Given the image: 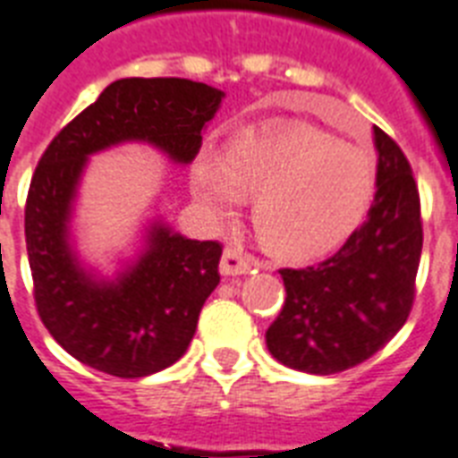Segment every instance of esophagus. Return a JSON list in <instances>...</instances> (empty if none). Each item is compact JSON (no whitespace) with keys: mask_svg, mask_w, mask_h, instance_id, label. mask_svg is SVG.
Wrapping results in <instances>:
<instances>
[{"mask_svg":"<svg viewBox=\"0 0 458 458\" xmlns=\"http://www.w3.org/2000/svg\"><path fill=\"white\" fill-rule=\"evenodd\" d=\"M255 267V258L248 255L241 246H229L222 252V262H219V272L225 276H239V274H248Z\"/></svg>","mask_w":458,"mask_h":458,"instance_id":"34e87169","label":"esophagus"}]
</instances>
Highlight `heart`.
<instances>
[{
  "instance_id": "b5f03b06",
  "label": "heart",
  "mask_w": 458,
  "mask_h": 458,
  "mask_svg": "<svg viewBox=\"0 0 458 458\" xmlns=\"http://www.w3.org/2000/svg\"><path fill=\"white\" fill-rule=\"evenodd\" d=\"M191 186L215 217H232L246 196H255L252 226L265 246L281 255H317L364 222L376 196V165L324 130L276 127L236 139L226 153L200 148Z\"/></svg>"
}]
</instances>
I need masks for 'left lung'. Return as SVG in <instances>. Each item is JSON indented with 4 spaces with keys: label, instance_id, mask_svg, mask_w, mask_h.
<instances>
[{
    "label": "left lung",
    "instance_id": "left-lung-1",
    "mask_svg": "<svg viewBox=\"0 0 458 458\" xmlns=\"http://www.w3.org/2000/svg\"><path fill=\"white\" fill-rule=\"evenodd\" d=\"M374 134L378 191L364 225L319 265L279 269L286 302L267 328V347L305 374H340L367 361L414 307L423 248L419 186L397 141L380 127Z\"/></svg>",
    "mask_w": 458,
    "mask_h": 458
}]
</instances>
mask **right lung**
Instances as JSON below:
<instances>
[{"label":"right lung","mask_w":458,"mask_h":458,"mask_svg":"<svg viewBox=\"0 0 458 458\" xmlns=\"http://www.w3.org/2000/svg\"><path fill=\"white\" fill-rule=\"evenodd\" d=\"M222 91L184 78H125L51 139L25 200L32 295L47 331L87 367L141 378L186 352L199 314L219 284L222 243L191 241L156 225L137 265L94 281L68 246V217L87 156L120 141H148L191 163Z\"/></svg>","instance_id":"add662e5"}]
</instances>
